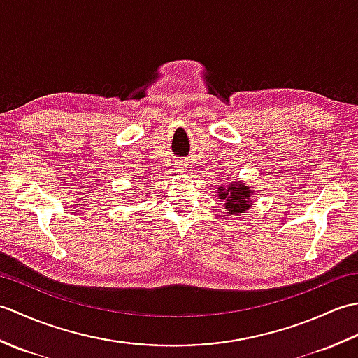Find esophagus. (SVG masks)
Returning a JSON list of instances; mask_svg holds the SVG:
<instances>
[{"label":"esophagus","instance_id":"34e87169","mask_svg":"<svg viewBox=\"0 0 358 358\" xmlns=\"http://www.w3.org/2000/svg\"><path fill=\"white\" fill-rule=\"evenodd\" d=\"M178 167H180V169H185V167H186V164H185V163H181V162H180V163H178Z\"/></svg>","mask_w":358,"mask_h":358}]
</instances>
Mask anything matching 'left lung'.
I'll return each mask as SVG.
<instances>
[{
	"mask_svg": "<svg viewBox=\"0 0 358 358\" xmlns=\"http://www.w3.org/2000/svg\"><path fill=\"white\" fill-rule=\"evenodd\" d=\"M252 194L254 192L245 183H231L218 187V196L224 200V208L231 215H240L250 209Z\"/></svg>",
	"mask_w": 358,
	"mask_h": 358,
	"instance_id": "left-lung-1",
	"label": "left lung"
}]
</instances>
